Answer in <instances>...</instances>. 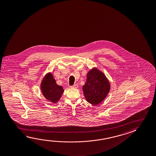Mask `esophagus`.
Here are the masks:
<instances>
[{"label": "esophagus", "mask_w": 156, "mask_h": 156, "mask_svg": "<svg viewBox=\"0 0 156 156\" xmlns=\"http://www.w3.org/2000/svg\"><path fill=\"white\" fill-rule=\"evenodd\" d=\"M78 84H74L73 85L71 86V87H72V88H74V89H77V88H78Z\"/></svg>", "instance_id": "obj_1"}]
</instances>
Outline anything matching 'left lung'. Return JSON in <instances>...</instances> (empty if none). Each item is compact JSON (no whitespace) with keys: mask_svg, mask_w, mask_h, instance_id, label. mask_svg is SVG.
Instances as JSON below:
<instances>
[{"mask_svg":"<svg viewBox=\"0 0 156 156\" xmlns=\"http://www.w3.org/2000/svg\"><path fill=\"white\" fill-rule=\"evenodd\" d=\"M110 89V83L102 72L92 68L87 74L86 83L83 91L87 102L98 105L105 98Z\"/></svg>","mask_w":156,"mask_h":156,"instance_id":"8db88e82","label":"left lung"}]
</instances>
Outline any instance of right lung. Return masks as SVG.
<instances>
[{
    "label": "right lung",
    "mask_w": 156,
    "mask_h": 156,
    "mask_svg": "<svg viewBox=\"0 0 156 156\" xmlns=\"http://www.w3.org/2000/svg\"><path fill=\"white\" fill-rule=\"evenodd\" d=\"M41 92L46 100L56 103L60 99L64 90L62 86L58 85L51 73L45 75L40 85Z\"/></svg>",
    "instance_id": "1"
}]
</instances>
